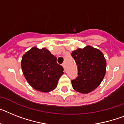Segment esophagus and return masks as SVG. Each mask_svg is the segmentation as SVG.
<instances>
[{
	"label": "esophagus",
	"mask_w": 124,
	"mask_h": 124,
	"mask_svg": "<svg viewBox=\"0 0 124 124\" xmlns=\"http://www.w3.org/2000/svg\"><path fill=\"white\" fill-rule=\"evenodd\" d=\"M62 67H64V70H65V64H64H64H62Z\"/></svg>",
	"instance_id": "34e87169"
}]
</instances>
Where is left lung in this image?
<instances>
[{"mask_svg": "<svg viewBox=\"0 0 124 124\" xmlns=\"http://www.w3.org/2000/svg\"><path fill=\"white\" fill-rule=\"evenodd\" d=\"M78 65V76L71 81L74 89L87 94L97 88L106 73L107 62L103 53L91 46L78 48L71 54Z\"/></svg>", "mask_w": 124, "mask_h": 124, "instance_id": "left-lung-1", "label": "left lung"}]
</instances>
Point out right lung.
Returning a JSON list of instances; mask_svg holds the SVG:
<instances>
[{"label": "right lung", "mask_w": 124, "mask_h": 124, "mask_svg": "<svg viewBox=\"0 0 124 124\" xmlns=\"http://www.w3.org/2000/svg\"><path fill=\"white\" fill-rule=\"evenodd\" d=\"M21 68L28 83L37 91L47 93L55 89L64 74L57 57L45 48H31L22 57Z\"/></svg>", "instance_id": "1"}]
</instances>
